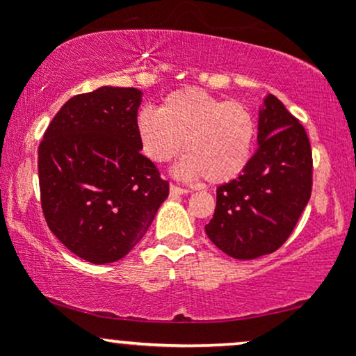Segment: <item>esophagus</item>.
Listing matches in <instances>:
<instances>
[{
    "label": "esophagus",
    "mask_w": 356,
    "mask_h": 356,
    "mask_svg": "<svg viewBox=\"0 0 356 356\" xmlns=\"http://www.w3.org/2000/svg\"><path fill=\"white\" fill-rule=\"evenodd\" d=\"M169 191H170V195H182V194H187V189H184V187H177V186H175V184H170Z\"/></svg>",
    "instance_id": "obj_1"
}]
</instances>
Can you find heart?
<instances>
[{"label":"heart","mask_w":356,"mask_h":356,"mask_svg":"<svg viewBox=\"0 0 356 356\" xmlns=\"http://www.w3.org/2000/svg\"><path fill=\"white\" fill-rule=\"evenodd\" d=\"M137 132L144 154L155 164H165L181 152V177H201L224 184L246 169L254 144L256 125L239 102H224L201 88L169 93L161 110L138 112Z\"/></svg>","instance_id":"b5f03b06"}]
</instances>
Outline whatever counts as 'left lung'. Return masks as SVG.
Segmentation results:
<instances>
[{
    "instance_id": "1",
    "label": "left lung",
    "mask_w": 356,
    "mask_h": 356,
    "mask_svg": "<svg viewBox=\"0 0 356 356\" xmlns=\"http://www.w3.org/2000/svg\"><path fill=\"white\" fill-rule=\"evenodd\" d=\"M257 150L234 181L218 187L206 234L236 259L275 252L312 195L313 157L305 127L275 95L259 110Z\"/></svg>"
}]
</instances>
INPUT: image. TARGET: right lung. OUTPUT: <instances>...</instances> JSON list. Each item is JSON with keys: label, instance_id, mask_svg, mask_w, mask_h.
<instances>
[{"label": "right lung", "instance_id": "add662e5", "mask_svg": "<svg viewBox=\"0 0 356 356\" xmlns=\"http://www.w3.org/2000/svg\"><path fill=\"white\" fill-rule=\"evenodd\" d=\"M137 88L100 87L72 97L38 147L42 209L73 254L113 263L144 238L169 182L140 154Z\"/></svg>", "mask_w": 356, "mask_h": 356}]
</instances>
